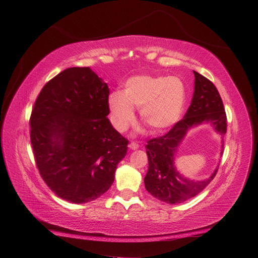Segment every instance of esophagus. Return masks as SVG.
<instances>
[{
    "mask_svg": "<svg viewBox=\"0 0 258 258\" xmlns=\"http://www.w3.org/2000/svg\"><path fill=\"white\" fill-rule=\"evenodd\" d=\"M128 146H130L131 150H138L139 147H140V145L138 143H134V142H132V143H130Z\"/></svg>",
    "mask_w": 258,
    "mask_h": 258,
    "instance_id": "esophagus-1",
    "label": "esophagus"
}]
</instances>
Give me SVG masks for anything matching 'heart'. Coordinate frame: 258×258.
<instances>
[{
    "instance_id": "obj_1",
    "label": "heart",
    "mask_w": 258,
    "mask_h": 258,
    "mask_svg": "<svg viewBox=\"0 0 258 258\" xmlns=\"http://www.w3.org/2000/svg\"><path fill=\"white\" fill-rule=\"evenodd\" d=\"M187 101V87L177 76L136 75L123 84L120 92L108 96L111 119L123 133L135 120V108L155 132L171 128L182 116Z\"/></svg>"
}]
</instances>
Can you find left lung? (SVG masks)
I'll list each match as a JSON object with an SVG mask.
<instances>
[{"mask_svg":"<svg viewBox=\"0 0 258 258\" xmlns=\"http://www.w3.org/2000/svg\"><path fill=\"white\" fill-rule=\"evenodd\" d=\"M194 75V95L184 117L166 134L151 139L145 146L149 157L145 188L155 199L168 204L183 203L200 194L215 177L218 169L217 167L210 177L203 180L185 178L178 173L174 165V155L187 131L203 123H211L222 139L227 131L225 108L216 86L195 71Z\"/></svg>","mask_w":258,"mask_h":258,"instance_id":"obj_1","label":"left lung"}]
</instances>
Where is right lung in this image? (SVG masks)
Wrapping results in <instances>:
<instances>
[{
  "label": "right lung",
  "instance_id": "obj_1",
  "mask_svg": "<svg viewBox=\"0 0 258 258\" xmlns=\"http://www.w3.org/2000/svg\"><path fill=\"white\" fill-rule=\"evenodd\" d=\"M109 89L90 68H70L43 86L30 117L38 172L61 199L82 204L111 187L128 141L107 118Z\"/></svg>",
  "mask_w": 258,
  "mask_h": 258
}]
</instances>
